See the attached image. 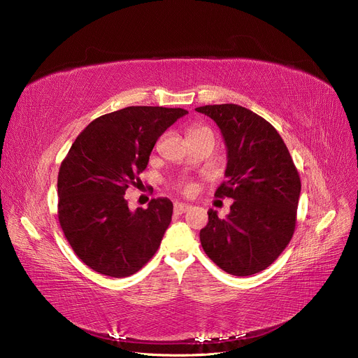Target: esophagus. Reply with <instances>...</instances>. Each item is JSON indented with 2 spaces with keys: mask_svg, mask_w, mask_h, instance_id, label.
<instances>
[{
  "mask_svg": "<svg viewBox=\"0 0 358 358\" xmlns=\"http://www.w3.org/2000/svg\"><path fill=\"white\" fill-rule=\"evenodd\" d=\"M189 209H190L189 204H184V203H176V204H174V212H176L177 215H182V213H185Z\"/></svg>",
  "mask_w": 358,
  "mask_h": 358,
  "instance_id": "34e87169",
  "label": "esophagus"
}]
</instances>
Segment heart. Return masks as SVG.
Masks as SVG:
<instances>
[{
    "label": "heart",
    "instance_id": "1",
    "mask_svg": "<svg viewBox=\"0 0 358 358\" xmlns=\"http://www.w3.org/2000/svg\"><path fill=\"white\" fill-rule=\"evenodd\" d=\"M203 130H209V129H208V127H203V126H193V127L190 129L189 136L196 135V134H199V131H203ZM178 187H180V189H181L184 193H190V192H192V184H189V182H181Z\"/></svg>",
    "mask_w": 358,
    "mask_h": 358
}]
</instances>
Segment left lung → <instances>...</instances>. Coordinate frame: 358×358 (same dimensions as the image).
Wrapping results in <instances>:
<instances>
[{"label": "left lung", "instance_id": "8db88e82", "mask_svg": "<svg viewBox=\"0 0 358 358\" xmlns=\"http://www.w3.org/2000/svg\"><path fill=\"white\" fill-rule=\"evenodd\" d=\"M216 122L228 148V165L216 197L234 199L220 219L209 210L200 231L204 252L232 275L270 267L294 234L300 177L289 149L271 123L238 104L197 107Z\"/></svg>", "mask_w": 358, "mask_h": 358}]
</instances>
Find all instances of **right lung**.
<instances>
[{"label":"right lung","mask_w":358,"mask_h":358,"mask_svg":"<svg viewBox=\"0 0 358 358\" xmlns=\"http://www.w3.org/2000/svg\"><path fill=\"white\" fill-rule=\"evenodd\" d=\"M184 108L131 106L92 120L72 143L58 174V219L77 257L108 277L139 271L158 251L173 216L166 197L129 209L158 138Z\"/></svg>","instance_id":"1"}]
</instances>
